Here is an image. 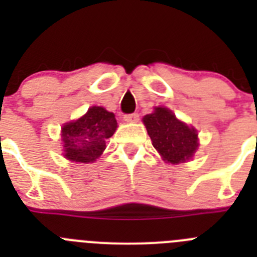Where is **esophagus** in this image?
Returning <instances> with one entry per match:
<instances>
[{
	"label": "esophagus",
	"instance_id": "esophagus-1",
	"mask_svg": "<svg viewBox=\"0 0 257 257\" xmlns=\"http://www.w3.org/2000/svg\"><path fill=\"white\" fill-rule=\"evenodd\" d=\"M124 122L127 123H134V122H138L139 121V114L138 113H133V114H126L123 117Z\"/></svg>",
	"mask_w": 257,
	"mask_h": 257
}]
</instances>
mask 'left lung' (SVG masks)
Listing matches in <instances>:
<instances>
[{
	"mask_svg": "<svg viewBox=\"0 0 257 257\" xmlns=\"http://www.w3.org/2000/svg\"><path fill=\"white\" fill-rule=\"evenodd\" d=\"M152 144L163 161L178 165L190 160L198 149V133L188 126L165 106H156L154 112L143 118Z\"/></svg>",
	"mask_w": 257,
	"mask_h": 257,
	"instance_id": "1",
	"label": "left lung"
}]
</instances>
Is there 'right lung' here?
Instances as JSON below:
<instances>
[{
	"label": "right lung",
	"instance_id": "obj_1",
	"mask_svg": "<svg viewBox=\"0 0 257 257\" xmlns=\"http://www.w3.org/2000/svg\"><path fill=\"white\" fill-rule=\"evenodd\" d=\"M117 130L112 112L103 106H91L76 121L61 127L64 157L72 162H95L106 148V140Z\"/></svg>",
	"mask_w": 257,
	"mask_h": 257
}]
</instances>
